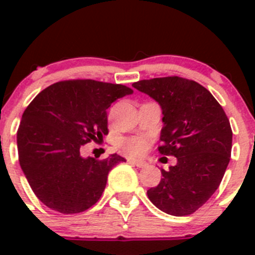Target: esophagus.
I'll return each mask as SVG.
<instances>
[{
	"instance_id": "obj_1",
	"label": "esophagus",
	"mask_w": 255,
	"mask_h": 255,
	"mask_svg": "<svg viewBox=\"0 0 255 255\" xmlns=\"http://www.w3.org/2000/svg\"><path fill=\"white\" fill-rule=\"evenodd\" d=\"M128 161L132 164H134L135 166H138V168H145L148 164H146V161L144 160H140V159H134V158H128Z\"/></svg>"
}]
</instances>
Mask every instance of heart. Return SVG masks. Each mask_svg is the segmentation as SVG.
<instances>
[{"label": "heart", "mask_w": 255, "mask_h": 255, "mask_svg": "<svg viewBox=\"0 0 255 255\" xmlns=\"http://www.w3.org/2000/svg\"><path fill=\"white\" fill-rule=\"evenodd\" d=\"M122 146L126 151H128L129 154H133V155H139L145 151L146 146H148V142L143 138H127L122 142Z\"/></svg>", "instance_id": "obj_1"}]
</instances>
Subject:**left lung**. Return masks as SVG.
<instances>
[{
  "instance_id": "8db88e82",
  "label": "left lung",
  "mask_w": 255,
  "mask_h": 255,
  "mask_svg": "<svg viewBox=\"0 0 255 255\" xmlns=\"http://www.w3.org/2000/svg\"><path fill=\"white\" fill-rule=\"evenodd\" d=\"M155 100L163 111L159 153L176 165L161 169L158 186L146 191L159 210L187 216L215 194L227 169L232 129L222 106L207 89L179 76L140 80L132 85Z\"/></svg>"
}]
</instances>
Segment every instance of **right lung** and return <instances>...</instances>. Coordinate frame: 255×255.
I'll use <instances>...</instances> for the list:
<instances>
[{"instance_id":"obj_1","label":"right lung","mask_w":255,"mask_h":255,"mask_svg":"<svg viewBox=\"0 0 255 255\" xmlns=\"http://www.w3.org/2000/svg\"><path fill=\"white\" fill-rule=\"evenodd\" d=\"M130 94L125 85L68 80L48 86L28 105L17 130L18 159L45 206L73 215L99 201L110 170L126 159L84 158L82 146L109 133L107 109Z\"/></svg>"}]
</instances>
